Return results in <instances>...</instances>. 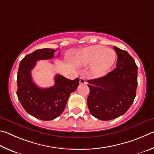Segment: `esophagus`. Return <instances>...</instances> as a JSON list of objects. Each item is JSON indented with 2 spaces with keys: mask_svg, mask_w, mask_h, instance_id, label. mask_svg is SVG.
I'll return each mask as SVG.
<instances>
[{
  "mask_svg": "<svg viewBox=\"0 0 154 154\" xmlns=\"http://www.w3.org/2000/svg\"><path fill=\"white\" fill-rule=\"evenodd\" d=\"M85 83H86V80L85 79V78L80 77V84H85Z\"/></svg>",
  "mask_w": 154,
  "mask_h": 154,
  "instance_id": "esophagus-1",
  "label": "esophagus"
}]
</instances>
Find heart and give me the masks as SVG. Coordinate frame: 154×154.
<instances>
[{
    "label": "heart",
    "mask_w": 154,
    "mask_h": 154,
    "mask_svg": "<svg viewBox=\"0 0 154 154\" xmlns=\"http://www.w3.org/2000/svg\"><path fill=\"white\" fill-rule=\"evenodd\" d=\"M116 58L115 51L103 46L93 45L80 51L75 57V63L80 66L93 63V74L100 76L106 74L113 66Z\"/></svg>",
    "instance_id": "1"
}]
</instances>
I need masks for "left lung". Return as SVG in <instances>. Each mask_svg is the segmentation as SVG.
<instances>
[{
  "mask_svg": "<svg viewBox=\"0 0 154 154\" xmlns=\"http://www.w3.org/2000/svg\"><path fill=\"white\" fill-rule=\"evenodd\" d=\"M116 67L103 77L88 80L87 105L91 114L101 120H110L127 112L136 96L137 66L127 51L114 47Z\"/></svg>",
  "mask_w": 154,
  "mask_h": 154,
  "instance_id": "left-lung-1",
  "label": "left lung"
}]
</instances>
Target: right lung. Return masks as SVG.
I'll return each instance as SVG.
<instances>
[{
  "label": "right lung",
  "instance_id": "1",
  "mask_svg": "<svg viewBox=\"0 0 154 154\" xmlns=\"http://www.w3.org/2000/svg\"><path fill=\"white\" fill-rule=\"evenodd\" d=\"M57 50L48 48L36 50L25 56L19 67L18 99L27 113L39 120L48 121L59 116L66 107L70 94L79 85V78L72 80L59 74L55 75V84L50 88H39L33 82L31 70L36 61L53 58Z\"/></svg>",
  "mask_w": 154,
  "mask_h": 154
}]
</instances>
